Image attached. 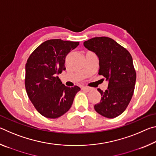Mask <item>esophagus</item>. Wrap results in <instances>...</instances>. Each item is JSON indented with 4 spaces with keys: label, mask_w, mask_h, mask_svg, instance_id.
I'll return each instance as SVG.
<instances>
[{
    "label": "esophagus",
    "mask_w": 156,
    "mask_h": 156,
    "mask_svg": "<svg viewBox=\"0 0 156 156\" xmlns=\"http://www.w3.org/2000/svg\"><path fill=\"white\" fill-rule=\"evenodd\" d=\"M82 89L86 91H89L91 90V88L88 87H82Z\"/></svg>",
    "instance_id": "obj_1"
}]
</instances>
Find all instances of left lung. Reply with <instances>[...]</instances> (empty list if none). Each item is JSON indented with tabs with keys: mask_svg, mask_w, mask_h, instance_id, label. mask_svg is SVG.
Wrapping results in <instances>:
<instances>
[{
	"mask_svg": "<svg viewBox=\"0 0 156 156\" xmlns=\"http://www.w3.org/2000/svg\"><path fill=\"white\" fill-rule=\"evenodd\" d=\"M84 46L96 53L99 58L98 74L109 81L105 91L98 89L101 100L94 109L104 117H117L126 109L135 89L136 72L131 55L109 37H95L84 42Z\"/></svg>",
	"mask_w": 156,
	"mask_h": 156,
	"instance_id": "8db88e82",
	"label": "left lung"
}]
</instances>
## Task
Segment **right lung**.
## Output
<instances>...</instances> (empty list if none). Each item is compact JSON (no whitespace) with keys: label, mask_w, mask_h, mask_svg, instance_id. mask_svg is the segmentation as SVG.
Returning a JSON list of instances; mask_svg holds the SVG:
<instances>
[{"label":"right lung","mask_w":156,"mask_h":156,"mask_svg":"<svg viewBox=\"0 0 156 156\" xmlns=\"http://www.w3.org/2000/svg\"><path fill=\"white\" fill-rule=\"evenodd\" d=\"M79 42L51 39L40 44L25 65V84L29 98L36 109L47 118H57L72 107L78 86L66 87L58 75L65 71L67 54Z\"/></svg>","instance_id":"add662e5"}]
</instances>
